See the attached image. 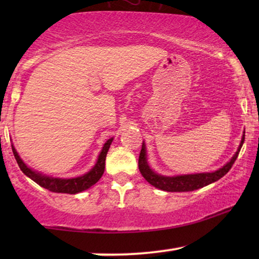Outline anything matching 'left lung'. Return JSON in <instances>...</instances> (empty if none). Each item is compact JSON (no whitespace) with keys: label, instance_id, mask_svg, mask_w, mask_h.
Segmentation results:
<instances>
[{"label":"left lung","instance_id":"1","mask_svg":"<svg viewBox=\"0 0 259 259\" xmlns=\"http://www.w3.org/2000/svg\"><path fill=\"white\" fill-rule=\"evenodd\" d=\"M244 139H245V132L243 134L240 145L236 152V154L233 155L228 164L223 166L222 168L217 169V171L211 173H196V175H184L176 177L160 176L152 171L147 162L146 147H145V144L143 143V147H141L139 155V171L151 185H153L159 190L167 191V192H187V191L198 190L200 187L208 185V184L217 182V180L221 179L222 177H224L231 169L232 165L235 164L236 159L238 157L240 148L243 146Z\"/></svg>","mask_w":259,"mask_h":259}]
</instances>
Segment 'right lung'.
<instances>
[{"instance_id": "right-lung-1", "label": "right lung", "mask_w": 259, "mask_h": 259, "mask_svg": "<svg viewBox=\"0 0 259 259\" xmlns=\"http://www.w3.org/2000/svg\"><path fill=\"white\" fill-rule=\"evenodd\" d=\"M113 141V138L106 141L104 147L99 154L98 161L93 168L90 172H87L86 175L76 177V178H70V179H62V178H53V177H47L37 173L36 171L28 167V166L22 161V159L20 158V155L17 154L15 147L12 145V150L15 157L17 164H19L21 171H22L27 177H29L31 180H34L35 183L38 184L44 189H47L52 192L56 193H69V194H75L82 191L90 189L91 186H93L95 183L99 182V179L101 178L105 171V160L107 152L109 150Z\"/></svg>"}]
</instances>
